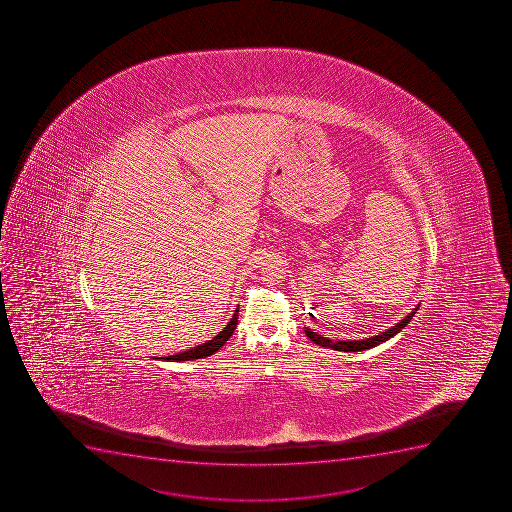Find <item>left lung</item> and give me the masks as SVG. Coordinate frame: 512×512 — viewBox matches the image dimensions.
<instances>
[{
    "label": "left lung",
    "mask_w": 512,
    "mask_h": 512,
    "mask_svg": "<svg viewBox=\"0 0 512 512\" xmlns=\"http://www.w3.org/2000/svg\"><path fill=\"white\" fill-rule=\"evenodd\" d=\"M419 310V305L415 307L409 315H405L404 319L400 320L399 324H395L394 327L385 330L382 334L374 335L365 340H330L327 337L317 334L314 330L305 327V335L309 337L312 342L325 347V349L340 350V352H360V350L372 349L375 345L382 344L385 340H389L390 337H394L395 334H399L400 330L404 329L405 325L409 324L410 319L414 317L415 312Z\"/></svg>",
    "instance_id": "1"
}]
</instances>
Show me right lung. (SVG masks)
<instances>
[{
  "label": "right lung",
  "mask_w": 512,
  "mask_h": 512,
  "mask_svg": "<svg viewBox=\"0 0 512 512\" xmlns=\"http://www.w3.org/2000/svg\"><path fill=\"white\" fill-rule=\"evenodd\" d=\"M237 324L238 309L233 312L232 319H230V322L223 327L222 332H218L212 340H208L205 344L197 345V347H193V349L180 352V354L163 357V360H168V362H183V360L203 359V357L215 354V352H217V350L220 349V347H222L230 337H232L233 330L237 329Z\"/></svg>",
  "instance_id": "1"
}]
</instances>
